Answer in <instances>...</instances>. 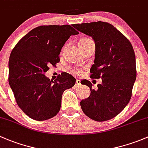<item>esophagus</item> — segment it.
I'll use <instances>...</instances> for the list:
<instances>
[{
  "label": "esophagus",
  "instance_id": "obj_1",
  "mask_svg": "<svg viewBox=\"0 0 148 148\" xmlns=\"http://www.w3.org/2000/svg\"><path fill=\"white\" fill-rule=\"evenodd\" d=\"M80 85V80H78V79H77V80H76V81H75V86L79 87Z\"/></svg>",
  "mask_w": 148,
  "mask_h": 148
}]
</instances>
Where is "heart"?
I'll return each mask as SVG.
<instances>
[{
	"label": "heart",
	"instance_id": "b5f03b06",
	"mask_svg": "<svg viewBox=\"0 0 148 148\" xmlns=\"http://www.w3.org/2000/svg\"><path fill=\"white\" fill-rule=\"evenodd\" d=\"M88 40H90V39L89 38H83V39H81V40L79 41L78 44H83V43H85V42H86V41H88ZM73 72L74 73L77 74V73H80V71H77V70H74V71H73Z\"/></svg>",
	"mask_w": 148,
	"mask_h": 148
}]
</instances>
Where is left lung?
I'll list each match as a JSON object with an SVG mask.
<instances>
[{
    "instance_id": "obj_1",
    "label": "left lung",
    "mask_w": 148,
    "mask_h": 148,
    "mask_svg": "<svg viewBox=\"0 0 148 148\" xmlns=\"http://www.w3.org/2000/svg\"><path fill=\"white\" fill-rule=\"evenodd\" d=\"M78 31L92 37L95 43L91 78L102 79L88 98L80 101L83 112L90 119L102 122L110 120L128 104L136 79V63L133 48L128 39L108 23L97 21L75 24Z\"/></svg>"
}]
</instances>
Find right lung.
I'll return each instance as SVG.
<instances>
[{
  "label": "right lung",
  "instance_id": "add662e5",
  "mask_svg": "<svg viewBox=\"0 0 148 148\" xmlns=\"http://www.w3.org/2000/svg\"><path fill=\"white\" fill-rule=\"evenodd\" d=\"M78 32L69 25H40L23 37L10 53L8 82L19 108L30 118L45 120L56 116L66 89L75 84L68 73L56 80L45 75L50 65L60 61L62 48Z\"/></svg>",
  "mask_w": 148,
  "mask_h": 148
}]
</instances>
